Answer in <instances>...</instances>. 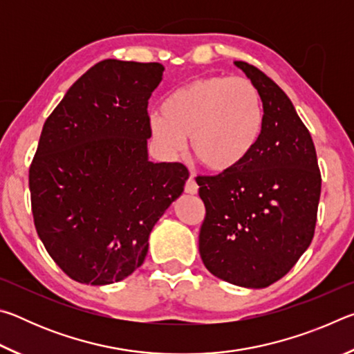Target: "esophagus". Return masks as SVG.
I'll use <instances>...</instances> for the list:
<instances>
[{
	"label": "esophagus",
	"instance_id": "obj_1",
	"mask_svg": "<svg viewBox=\"0 0 354 354\" xmlns=\"http://www.w3.org/2000/svg\"><path fill=\"white\" fill-rule=\"evenodd\" d=\"M184 190H185V194H189V195H196L198 194V184L195 183L194 178H189L187 183H185V185H184Z\"/></svg>",
	"mask_w": 354,
	"mask_h": 354
}]
</instances>
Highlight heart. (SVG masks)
Segmentation results:
<instances>
[{
	"label": "heart",
	"mask_w": 354,
	"mask_h": 354,
	"mask_svg": "<svg viewBox=\"0 0 354 354\" xmlns=\"http://www.w3.org/2000/svg\"><path fill=\"white\" fill-rule=\"evenodd\" d=\"M263 103L243 77H196L169 95L162 113L149 117L154 139L175 153L190 139L192 156L215 176H230L247 165L263 137Z\"/></svg>",
	"instance_id": "b5f03b06"
}]
</instances>
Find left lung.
I'll return each instance as SVG.
<instances>
[{
    "label": "left lung",
    "instance_id": "1",
    "mask_svg": "<svg viewBox=\"0 0 354 354\" xmlns=\"http://www.w3.org/2000/svg\"><path fill=\"white\" fill-rule=\"evenodd\" d=\"M263 103V137L253 159L230 176H198L206 217L200 254L214 277L262 289L295 266L313 242L322 176L308 128L278 84L236 61Z\"/></svg>",
    "mask_w": 354,
    "mask_h": 354
}]
</instances>
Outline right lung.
<instances>
[{
	"label": "right lung",
	"mask_w": 354,
	"mask_h": 354,
	"mask_svg": "<svg viewBox=\"0 0 354 354\" xmlns=\"http://www.w3.org/2000/svg\"><path fill=\"white\" fill-rule=\"evenodd\" d=\"M160 64L106 59L71 86L41 129L29 169L34 225L48 254L82 284L139 268L153 226L184 192L183 164L148 158V100Z\"/></svg>",
	"instance_id": "right-lung-1"
}]
</instances>
